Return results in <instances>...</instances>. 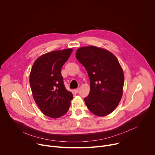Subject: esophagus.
I'll list each match as a JSON object with an SVG mask.
<instances>
[{
  "label": "esophagus",
  "instance_id": "34e87169",
  "mask_svg": "<svg viewBox=\"0 0 155 155\" xmlns=\"http://www.w3.org/2000/svg\"><path fill=\"white\" fill-rule=\"evenodd\" d=\"M79 91H80V88H77V89H75V90H74V91H75V93H77Z\"/></svg>",
  "mask_w": 155,
  "mask_h": 155
}]
</instances>
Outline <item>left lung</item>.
Masks as SVG:
<instances>
[{
  "mask_svg": "<svg viewBox=\"0 0 155 155\" xmlns=\"http://www.w3.org/2000/svg\"><path fill=\"white\" fill-rule=\"evenodd\" d=\"M76 58L90 80V91L84 98L87 108L99 117L111 114L123 93L124 76L118 60L108 50L94 46L78 48Z\"/></svg>",
  "mask_w": 155,
  "mask_h": 155,
  "instance_id": "1",
  "label": "left lung"
}]
</instances>
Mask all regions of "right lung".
<instances>
[{
  "instance_id": "obj_1",
  "label": "right lung",
  "mask_w": 155,
  "mask_h": 155,
  "mask_svg": "<svg viewBox=\"0 0 155 155\" xmlns=\"http://www.w3.org/2000/svg\"><path fill=\"white\" fill-rule=\"evenodd\" d=\"M72 48L52 51L34 62L29 83L34 99L41 112L51 118L68 112L73 94L65 89L61 70L70 57Z\"/></svg>"
}]
</instances>
